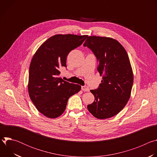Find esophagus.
Returning <instances> with one entry per match:
<instances>
[{
    "mask_svg": "<svg viewBox=\"0 0 157 157\" xmlns=\"http://www.w3.org/2000/svg\"><path fill=\"white\" fill-rule=\"evenodd\" d=\"M81 89L82 91H89V87L86 86H81Z\"/></svg>",
    "mask_w": 157,
    "mask_h": 157,
    "instance_id": "obj_1",
    "label": "esophagus"
}]
</instances>
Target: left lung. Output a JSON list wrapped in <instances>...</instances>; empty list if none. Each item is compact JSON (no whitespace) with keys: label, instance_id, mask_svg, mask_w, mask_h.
<instances>
[{"label":"left lung","instance_id":"obj_1","mask_svg":"<svg viewBox=\"0 0 157 157\" xmlns=\"http://www.w3.org/2000/svg\"><path fill=\"white\" fill-rule=\"evenodd\" d=\"M83 46L93 52L102 76L98 88L91 90L95 101L87 109L98 119L110 118L123 109L130 96L133 75L128 55L118 41L109 37L87 36Z\"/></svg>","mask_w":157,"mask_h":157}]
</instances>
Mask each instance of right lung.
I'll use <instances>...</instances> for the list:
<instances>
[{
  "label": "right lung",
  "instance_id": "add662e5",
  "mask_svg": "<svg viewBox=\"0 0 157 157\" xmlns=\"http://www.w3.org/2000/svg\"><path fill=\"white\" fill-rule=\"evenodd\" d=\"M87 36L55 35L44 41L33 56L29 93L37 110L44 116L51 119L60 116L68 99L81 90V86L65 81L58 76L61 67H66L69 53L81 45Z\"/></svg>",
  "mask_w": 157,
  "mask_h": 157
}]
</instances>
